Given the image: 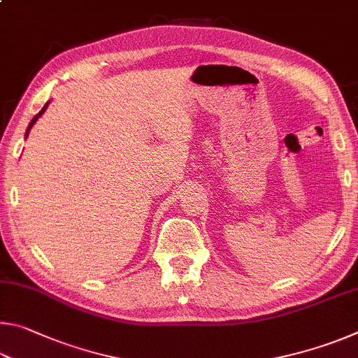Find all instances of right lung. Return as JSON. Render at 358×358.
<instances>
[{
  "instance_id": "1",
  "label": "right lung",
  "mask_w": 358,
  "mask_h": 358,
  "mask_svg": "<svg viewBox=\"0 0 358 358\" xmlns=\"http://www.w3.org/2000/svg\"><path fill=\"white\" fill-rule=\"evenodd\" d=\"M48 104H50V102H47V104H45L44 107H42V108H41V112H39L38 115H36V117H34V118H33L31 121H29V124H28V129H27V136L29 134V129H31V128H33V124L36 123V121H38V118L41 117V115H42V113H44V112H45V108H47V106H48Z\"/></svg>"
}]
</instances>
